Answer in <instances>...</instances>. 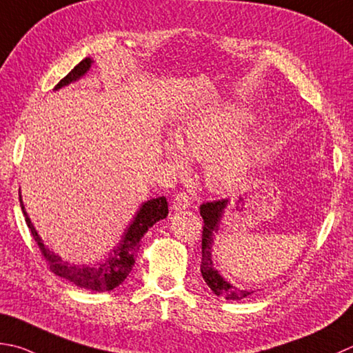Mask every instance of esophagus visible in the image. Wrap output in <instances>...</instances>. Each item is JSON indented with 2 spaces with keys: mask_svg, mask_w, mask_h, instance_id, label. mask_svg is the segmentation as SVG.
Here are the masks:
<instances>
[{
  "mask_svg": "<svg viewBox=\"0 0 353 353\" xmlns=\"http://www.w3.org/2000/svg\"><path fill=\"white\" fill-rule=\"evenodd\" d=\"M190 196L186 192H179L176 194L174 200H172V210L174 211H182L190 206Z\"/></svg>",
  "mask_w": 353,
  "mask_h": 353,
  "instance_id": "34e87169",
  "label": "esophagus"
}]
</instances>
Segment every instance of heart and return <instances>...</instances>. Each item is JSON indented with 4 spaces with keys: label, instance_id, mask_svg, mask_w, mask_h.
<instances>
[{
    "label": "heart",
    "instance_id": "heart-1",
    "mask_svg": "<svg viewBox=\"0 0 353 353\" xmlns=\"http://www.w3.org/2000/svg\"><path fill=\"white\" fill-rule=\"evenodd\" d=\"M252 114L231 105L205 110L185 123L177 139L163 145L171 167L182 171L190 157L206 161V183L216 192L236 188L250 165L259 137L240 134L252 122Z\"/></svg>",
    "mask_w": 353,
    "mask_h": 353
}]
</instances>
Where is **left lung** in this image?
Here are the masks:
<instances>
[{
  "label": "left lung",
  "instance_id": "1",
  "mask_svg": "<svg viewBox=\"0 0 353 353\" xmlns=\"http://www.w3.org/2000/svg\"><path fill=\"white\" fill-rule=\"evenodd\" d=\"M230 200H214L200 205V216L203 219V231H202V263H200V272L203 275V280L210 286L211 291L217 296H222L230 301H240L250 296L254 291L239 289L232 286L230 281H226L219 271L214 268L211 250L214 245V236H216L220 226V220L223 217Z\"/></svg>",
  "mask_w": 353,
  "mask_h": 353
}]
</instances>
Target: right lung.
<instances>
[{
  "instance_id": "obj_1",
  "label": "right lung",
  "mask_w": 353,
  "mask_h": 353,
  "mask_svg": "<svg viewBox=\"0 0 353 353\" xmlns=\"http://www.w3.org/2000/svg\"><path fill=\"white\" fill-rule=\"evenodd\" d=\"M92 64H93L92 58L82 59L79 64L65 76V78H62L58 82L54 90H59L82 78V76L88 72V68L92 67ZM19 203H21V210H23V214H24L26 223L32 232V237L34 239V241H37L41 254L44 255L46 261L48 263V266H50V271L53 274H57L58 277L72 281L74 286L90 289V291H94V292L113 291L114 288H117L125 281L128 274L131 272V269L134 266L136 254L139 251V246H141L139 241L143 237V234L147 232L156 222H159V220H162L168 216V202L163 196L147 200V202H143L139 206V210H137V212L134 214L133 220H131L125 232H123L119 245L114 246L113 250L110 251L105 260L94 266H90V265L78 266V265H70L68 261L62 260L58 254H54L53 251L48 250V248L44 245L43 239L38 236V232L32 225L29 216H27L21 194H19Z\"/></svg>"
}]
</instances>
